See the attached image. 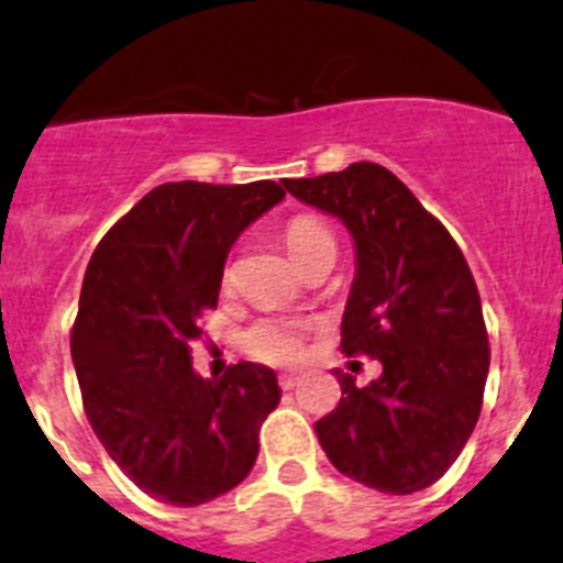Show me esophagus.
<instances>
[{
	"label": "esophagus",
	"instance_id": "1",
	"mask_svg": "<svg viewBox=\"0 0 563 563\" xmlns=\"http://www.w3.org/2000/svg\"><path fill=\"white\" fill-rule=\"evenodd\" d=\"M299 379H302L299 374H280V387L283 390H294L299 385Z\"/></svg>",
	"mask_w": 563,
	"mask_h": 563
}]
</instances>
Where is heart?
Wrapping results in <instances>:
<instances>
[{
    "label": "heart",
    "instance_id": "heart-1",
    "mask_svg": "<svg viewBox=\"0 0 563 563\" xmlns=\"http://www.w3.org/2000/svg\"><path fill=\"white\" fill-rule=\"evenodd\" d=\"M286 244L297 264L308 261L310 255L324 247H335L330 225L319 217H297L286 228ZM225 280H231V272H225ZM244 349L261 363L288 365L302 357V330L294 321L264 319L253 324L244 335Z\"/></svg>",
    "mask_w": 563,
    "mask_h": 563
}]
</instances>
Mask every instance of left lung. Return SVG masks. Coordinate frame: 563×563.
Wrapping results in <instances>:
<instances>
[{
	"instance_id": "obj_1",
	"label": "left lung",
	"mask_w": 563,
	"mask_h": 563,
	"mask_svg": "<svg viewBox=\"0 0 563 563\" xmlns=\"http://www.w3.org/2000/svg\"><path fill=\"white\" fill-rule=\"evenodd\" d=\"M338 217L357 250L341 349L379 360L368 387L335 371L343 396L316 434L343 476L387 495L427 489L454 465L482 412L489 338L465 255L438 217L374 162L283 178Z\"/></svg>"
}]
</instances>
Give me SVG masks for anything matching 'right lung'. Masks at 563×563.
Wrapping results in <instances>:
<instances>
[{"mask_svg":"<svg viewBox=\"0 0 563 563\" xmlns=\"http://www.w3.org/2000/svg\"><path fill=\"white\" fill-rule=\"evenodd\" d=\"M283 198L275 181L162 184L87 264L70 330L81 404L114 465L162 504L200 506L242 484L280 401L266 365L195 374L192 343L200 316L217 308L233 242Z\"/></svg>","mask_w":563,"mask_h":563,"instance_id":"obj_1","label":"right lung"}]
</instances>
